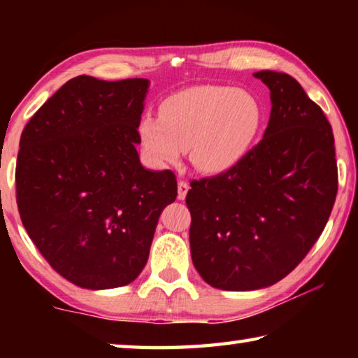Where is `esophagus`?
Here are the masks:
<instances>
[{
  "mask_svg": "<svg viewBox=\"0 0 358 358\" xmlns=\"http://www.w3.org/2000/svg\"><path fill=\"white\" fill-rule=\"evenodd\" d=\"M187 191H189V183H186V181L180 180L178 181V199H180V201H185Z\"/></svg>",
  "mask_w": 358,
  "mask_h": 358,
  "instance_id": "1",
  "label": "esophagus"
}]
</instances>
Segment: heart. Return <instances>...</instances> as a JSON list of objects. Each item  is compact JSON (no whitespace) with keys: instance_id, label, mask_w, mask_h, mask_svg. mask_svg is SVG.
I'll return each mask as SVG.
<instances>
[{"instance_id":"1","label":"heart","mask_w":358,"mask_h":358,"mask_svg":"<svg viewBox=\"0 0 358 358\" xmlns=\"http://www.w3.org/2000/svg\"><path fill=\"white\" fill-rule=\"evenodd\" d=\"M262 124L256 96L230 87H199L171 96L159 115H143L138 136L155 164H175L189 150L199 172L217 177L246 159Z\"/></svg>"}]
</instances>
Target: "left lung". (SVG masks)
<instances>
[{"mask_svg":"<svg viewBox=\"0 0 358 358\" xmlns=\"http://www.w3.org/2000/svg\"><path fill=\"white\" fill-rule=\"evenodd\" d=\"M270 90L264 138L226 175L192 180V264L222 290L268 287L299 265L322 234L338 192L331 126L284 72L254 74Z\"/></svg>","mask_w":358,"mask_h":358,"instance_id":"1","label":"left lung"}]
</instances>
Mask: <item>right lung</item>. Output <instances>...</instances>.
<instances>
[{
  "instance_id": "right-lung-1",
  "label": "right lung",
  "mask_w": 358,
  "mask_h": 358,
  "mask_svg": "<svg viewBox=\"0 0 358 358\" xmlns=\"http://www.w3.org/2000/svg\"><path fill=\"white\" fill-rule=\"evenodd\" d=\"M148 85L74 77L22 132L15 186L23 227L78 287L134 281L162 210L177 199L173 172L148 171L136 150Z\"/></svg>"
}]
</instances>
